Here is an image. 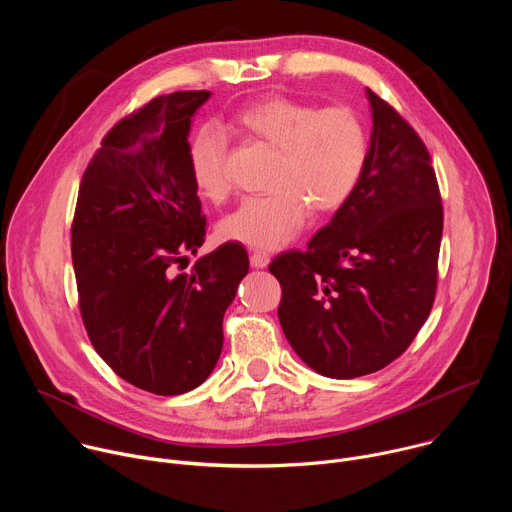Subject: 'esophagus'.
<instances>
[{
  "label": "esophagus",
  "instance_id": "obj_1",
  "mask_svg": "<svg viewBox=\"0 0 512 512\" xmlns=\"http://www.w3.org/2000/svg\"><path fill=\"white\" fill-rule=\"evenodd\" d=\"M251 265L257 267V269H263L269 265V253L265 251H253L251 253Z\"/></svg>",
  "mask_w": 512,
  "mask_h": 512
}]
</instances>
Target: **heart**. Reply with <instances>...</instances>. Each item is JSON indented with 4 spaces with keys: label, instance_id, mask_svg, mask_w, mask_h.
<instances>
[{
    "label": "heart",
    "instance_id": "obj_1",
    "mask_svg": "<svg viewBox=\"0 0 512 512\" xmlns=\"http://www.w3.org/2000/svg\"><path fill=\"white\" fill-rule=\"evenodd\" d=\"M223 129L265 143L277 156L271 192L243 200L218 227L223 239L257 249H279L296 239L310 210L324 216L342 208L369 158L367 125L346 105L320 109L277 95L243 107ZM223 129L202 127L188 150L192 182L210 202H223L231 192Z\"/></svg>",
    "mask_w": 512,
    "mask_h": 512
}]
</instances>
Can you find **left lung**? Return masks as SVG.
Here are the masks:
<instances>
[{"label": "left lung", "instance_id": "1", "mask_svg": "<svg viewBox=\"0 0 512 512\" xmlns=\"http://www.w3.org/2000/svg\"><path fill=\"white\" fill-rule=\"evenodd\" d=\"M362 178L306 251L277 255L287 342L316 373L354 379L385 369L425 324L444 231L440 186L417 131L377 93Z\"/></svg>", "mask_w": 512, "mask_h": 512}]
</instances>
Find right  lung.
Listing matches in <instances>:
<instances>
[{"label":"right lung","instance_id":"1","mask_svg":"<svg viewBox=\"0 0 512 512\" xmlns=\"http://www.w3.org/2000/svg\"><path fill=\"white\" fill-rule=\"evenodd\" d=\"M208 97L162 95L117 121L83 174L70 227L89 340L115 375L154 395L206 381L249 271L245 247L225 243L176 273L206 237L188 131Z\"/></svg>","mask_w":512,"mask_h":512}]
</instances>
